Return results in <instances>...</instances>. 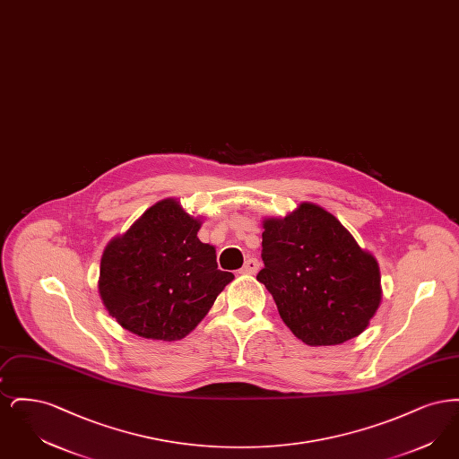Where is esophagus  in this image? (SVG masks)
<instances>
[{"instance_id":"34e87169","label":"esophagus","mask_w":459,"mask_h":459,"mask_svg":"<svg viewBox=\"0 0 459 459\" xmlns=\"http://www.w3.org/2000/svg\"><path fill=\"white\" fill-rule=\"evenodd\" d=\"M258 270H260V263H258V260H256V258H249V260H246L240 272H242V273H247V275H255Z\"/></svg>"}]
</instances>
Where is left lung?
Returning <instances> with one entry per match:
<instances>
[{
  "label": "left lung",
  "instance_id": "left-lung-1",
  "mask_svg": "<svg viewBox=\"0 0 459 459\" xmlns=\"http://www.w3.org/2000/svg\"><path fill=\"white\" fill-rule=\"evenodd\" d=\"M262 282L290 332L307 346L358 337L377 313L382 287L375 256L327 210L301 203L263 220Z\"/></svg>",
  "mask_w": 459,
  "mask_h": 459
}]
</instances>
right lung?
<instances>
[{"label":"right lung","instance_id":"right-lung-1","mask_svg":"<svg viewBox=\"0 0 459 459\" xmlns=\"http://www.w3.org/2000/svg\"><path fill=\"white\" fill-rule=\"evenodd\" d=\"M199 227V219L169 197L109 240L98 289L126 330L144 339L178 341L232 282L230 272L219 270L215 247L197 239Z\"/></svg>","mask_w":459,"mask_h":459}]
</instances>
